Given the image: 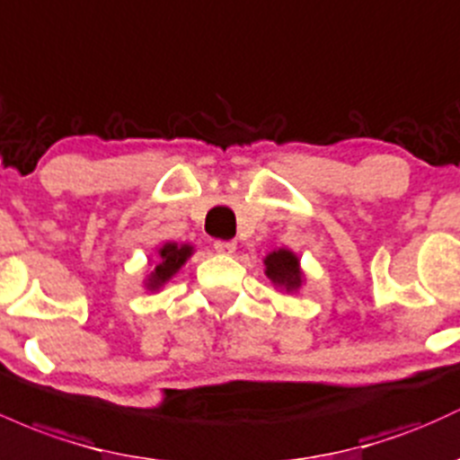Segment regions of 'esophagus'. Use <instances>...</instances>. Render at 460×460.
I'll list each match as a JSON object with an SVG mask.
<instances>
[{
    "mask_svg": "<svg viewBox=\"0 0 460 460\" xmlns=\"http://www.w3.org/2000/svg\"><path fill=\"white\" fill-rule=\"evenodd\" d=\"M214 249L218 251V253L231 255L235 251V242L234 240H216L214 242Z\"/></svg>",
    "mask_w": 460,
    "mask_h": 460,
    "instance_id": "obj_1",
    "label": "esophagus"
}]
</instances>
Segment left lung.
I'll use <instances>...</instances> for the list:
<instances>
[{"label": "left lung", "instance_id": "1", "mask_svg": "<svg viewBox=\"0 0 460 460\" xmlns=\"http://www.w3.org/2000/svg\"><path fill=\"white\" fill-rule=\"evenodd\" d=\"M264 266L266 277H269L277 288H284L286 292H296L301 284H304V272H301L299 257L292 253V251H272V253L266 255Z\"/></svg>", "mask_w": 460, "mask_h": 460}]
</instances>
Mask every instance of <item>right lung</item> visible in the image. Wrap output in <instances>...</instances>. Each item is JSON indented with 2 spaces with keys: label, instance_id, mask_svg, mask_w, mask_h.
Listing matches in <instances>:
<instances>
[{
  "label": "right lung",
  "instance_id": "obj_1",
  "mask_svg": "<svg viewBox=\"0 0 460 460\" xmlns=\"http://www.w3.org/2000/svg\"><path fill=\"white\" fill-rule=\"evenodd\" d=\"M194 253V246L190 244H176V242H165L159 249V257L153 272L146 279V288L148 290H159L161 286L168 284L170 279L179 272L181 266L188 261V257Z\"/></svg>",
  "mask_w": 460,
  "mask_h": 460
}]
</instances>
